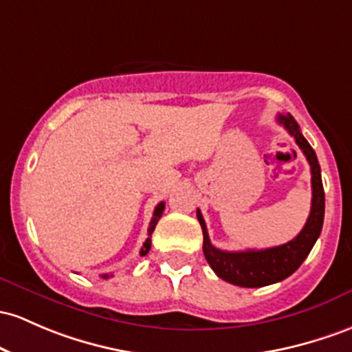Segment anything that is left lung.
Wrapping results in <instances>:
<instances>
[{
  "label": "left lung",
  "instance_id": "8db88e82",
  "mask_svg": "<svg viewBox=\"0 0 352 352\" xmlns=\"http://www.w3.org/2000/svg\"><path fill=\"white\" fill-rule=\"evenodd\" d=\"M277 122L294 137L296 144L306 155L311 165L312 202L306 226L297 234V237L287 244L270 247L262 250H241V252H227L210 244L208 232L200 210H197L200 227L204 232V256L212 270L227 283L241 287H264L284 280L300 267L306 257L318 241L324 222V188L320 179V167L316 152L309 142L300 133L299 125L291 113L277 115Z\"/></svg>",
  "mask_w": 352,
  "mask_h": 352
}]
</instances>
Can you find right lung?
I'll return each mask as SVG.
<instances>
[{
	"instance_id": "obj_1",
	"label": "right lung",
	"mask_w": 352,
	"mask_h": 352,
	"mask_svg": "<svg viewBox=\"0 0 352 352\" xmlns=\"http://www.w3.org/2000/svg\"><path fill=\"white\" fill-rule=\"evenodd\" d=\"M164 208H165V202H160L155 207V210H153V217H152V220H150V227H148V239H146V241L144 242V247H142V250H140V256H145V254H148L150 245H152V232L155 230L158 219H160L162 214H164ZM108 277H111V274H103L102 279H108Z\"/></svg>"
}]
</instances>
